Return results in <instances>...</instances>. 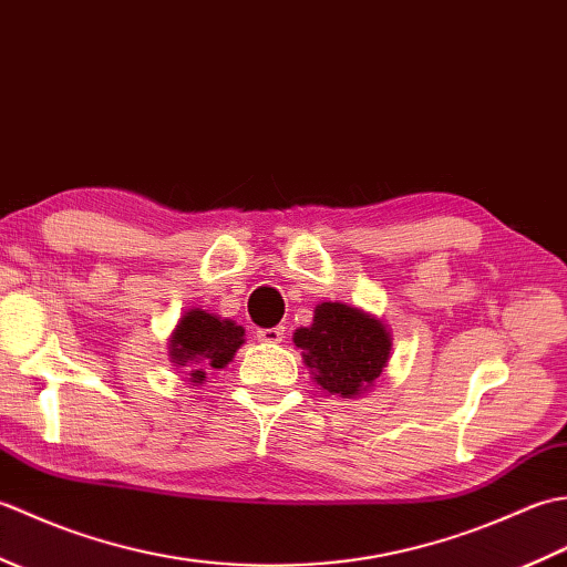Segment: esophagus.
<instances>
[{"label": "esophagus", "instance_id": "1", "mask_svg": "<svg viewBox=\"0 0 567 567\" xmlns=\"http://www.w3.org/2000/svg\"><path fill=\"white\" fill-rule=\"evenodd\" d=\"M256 339L262 343H280L285 339V331L280 327H272V329H258L256 331Z\"/></svg>", "mask_w": 567, "mask_h": 567}]
</instances>
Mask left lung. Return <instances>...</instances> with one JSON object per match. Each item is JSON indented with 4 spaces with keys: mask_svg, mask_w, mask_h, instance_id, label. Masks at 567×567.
Instances as JSON below:
<instances>
[{
    "mask_svg": "<svg viewBox=\"0 0 567 567\" xmlns=\"http://www.w3.org/2000/svg\"><path fill=\"white\" fill-rule=\"evenodd\" d=\"M295 346L302 348L305 363L321 390L351 400L380 378L392 343L375 317L348 305L323 302L315 311V323L297 329Z\"/></svg>",
    "mask_w": 567,
    "mask_h": 567,
    "instance_id": "left-lung-1",
    "label": "left lung"
}]
</instances>
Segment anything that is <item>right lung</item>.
Instances as JSON below:
<instances>
[{
    "label": "right lung",
    "instance_id": "1",
    "mask_svg": "<svg viewBox=\"0 0 567 567\" xmlns=\"http://www.w3.org/2000/svg\"><path fill=\"white\" fill-rule=\"evenodd\" d=\"M244 343V329L234 321L192 309L177 323L171 339L173 363L189 370L192 382H202L207 370H219L231 363V358Z\"/></svg>",
    "mask_w": 567,
    "mask_h": 567
}]
</instances>
